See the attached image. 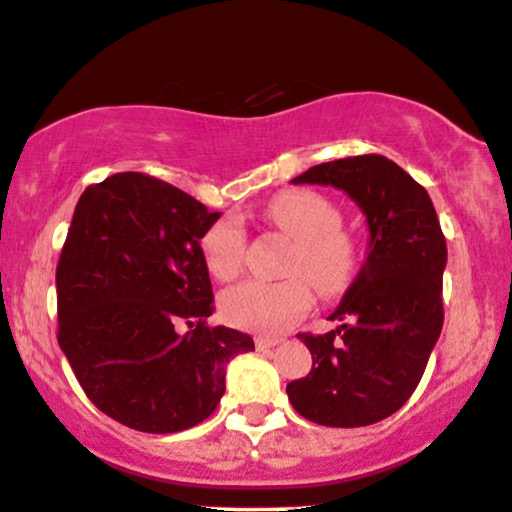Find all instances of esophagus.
<instances>
[{
  "mask_svg": "<svg viewBox=\"0 0 512 512\" xmlns=\"http://www.w3.org/2000/svg\"><path fill=\"white\" fill-rule=\"evenodd\" d=\"M254 342H256V349L266 351V349H273V346L280 344V339H277V337H266V334H258Z\"/></svg>",
  "mask_w": 512,
  "mask_h": 512,
  "instance_id": "esophagus-1",
  "label": "esophagus"
}]
</instances>
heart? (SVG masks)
Masks as SVG:
<instances>
[{"mask_svg": "<svg viewBox=\"0 0 512 512\" xmlns=\"http://www.w3.org/2000/svg\"><path fill=\"white\" fill-rule=\"evenodd\" d=\"M268 220L296 239L285 273L287 280H246L227 289L220 313L232 327L273 334L304 318L313 304V289L330 296L342 292L356 266V244L342 227V213L311 189L277 194L266 208ZM246 230L239 216H220L201 237V254L218 280H235L242 273Z\"/></svg>", "mask_w": 512, "mask_h": 512, "instance_id": "1", "label": "heart"}]
</instances>
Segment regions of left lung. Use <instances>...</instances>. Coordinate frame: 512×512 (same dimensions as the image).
<instances>
[{
	"mask_svg": "<svg viewBox=\"0 0 512 512\" xmlns=\"http://www.w3.org/2000/svg\"><path fill=\"white\" fill-rule=\"evenodd\" d=\"M292 182L344 189L368 218L370 251L330 315L337 330L299 334L313 368L287 396L318 425H372L410 399L441 334L444 232L427 189L387 156L327 161Z\"/></svg>",
	"mask_w": 512,
	"mask_h": 512,
	"instance_id": "left-lung-1",
	"label": "left lung"
}]
</instances>
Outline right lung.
Returning a JSON list of instances; mask_svg holds the SVG:
<instances>
[{
  "label": "right lung",
  "mask_w": 512,
  "mask_h": 512,
  "mask_svg": "<svg viewBox=\"0 0 512 512\" xmlns=\"http://www.w3.org/2000/svg\"><path fill=\"white\" fill-rule=\"evenodd\" d=\"M218 218L147 173L111 175L75 206L56 266V337L87 399L132 430L199 425L225 394L230 358L254 351L249 334L206 323L199 242Z\"/></svg>",
  "instance_id": "obj_1"
}]
</instances>
